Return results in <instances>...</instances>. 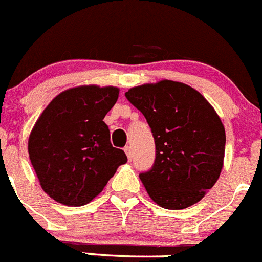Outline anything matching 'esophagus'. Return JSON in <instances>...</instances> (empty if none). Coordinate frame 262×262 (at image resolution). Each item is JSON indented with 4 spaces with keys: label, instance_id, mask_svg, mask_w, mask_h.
Instances as JSON below:
<instances>
[{
    "label": "esophagus",
    "instance_id": "1",
    "mask_svg": "<svg viewBox=\"0 0 262 262\" xmlns=\"http://www.w3.org/2000/svg\"><path fill=\"white\" fill-rule=\"evenodd\" d=\"M124 151H125L126 157H128V160H132V158H133V151H132L130 146H126V147L124 148Z\"/></svg>",
    "mask_w": 262,
    "mask_h": 262
}]
</instances>
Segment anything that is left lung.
<instances>
[{"instance_id": "left-lung-1", "label": "left lung", "mask_w": 262, "mask_h": 262, "mask_svg": "<svg viewBox=\"0 0 262 262\" xmlns=\"http://www.w3.org/2000/svg\"><path fill=\"white\" fill-rule=\"evenodd\" d=\"M125 96L155 141L154 166L140 175L150 199L169 210L197 204L219 179L225 159V126L213 105L193 87L169 79L132 87Z\"/></svg>"}]
</instances>
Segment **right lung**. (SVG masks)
<instances>
[{"label": "right lung", "instance_id": "1", "mask_svg": "<svg viewBox=\"0 0 262 262\" xmlns=\"http://www.w3.org/2000/svg\"><path fill=\"white\" fill-rule=\"evenodd\" d=\"M114 86L72 87L41 112L28 137V155L44 192L67 206L93 201L126 162L103 121L119 98Z\"/></svg>", "mask_w": 262, "mask_h": 262}]
</instances>
